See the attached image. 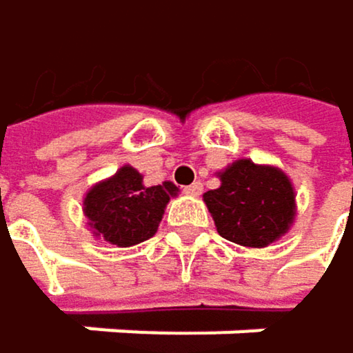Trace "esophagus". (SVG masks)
I'll list each match as a JSON object with an SVG mask.
<instances>
[{
    "mask_svg": "<svg viewBox=\"0 0 353 353\" xmlns=\"http://www.w3.org/2000/svg\"><path fill=\"white\" fill-rule=\"evenodd\" d=\"M202 189H204V185L200 183V181H196V183H191V185H187L183 191L187 193V196H193V198H196V196H200V193H202Z\"/></svg>",
    "mask_w": 353,
    "mask_h": 353,
    "instance_id": "obj_1",
    "label": "esophagus"
}]
</instances>
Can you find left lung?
Segmentation results:
<instances>
[{
    "label": "left lung",
    "instance_id": "1",
    "mask_svg": "<svg viewBox=\"0 0 353 353\" xmlns=\"http://www.w3.org/2000/svg\"><path fill=\"white\" fill-rule=\"evenodd\" d=\"M221 187L204 193L216 232L229 242L265 248L280 240L294 221V189L276 166L236 160L219 172Z\"/></svg>",
    "mask_w": 353,
    "mask_h": 353
}]
</instances>
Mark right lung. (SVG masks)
<instances>
[{"label": "right lung", "mask_w": 353, "mask_h": 353, "mask_svg": "<svg viewBox=\"0 0 353 353\" xmlns=\"http://www.w3.org/2000/svg\"><path fill=\"white\" fill-rule=\"evenodd\" d=\"M176 193L170 181L145 187L143 174L126 164L90 187L83 198V214L97 238L128 248L157 232L166 204Z\"/></svg>", "instance_id": "add662e5"}]
</instances>
